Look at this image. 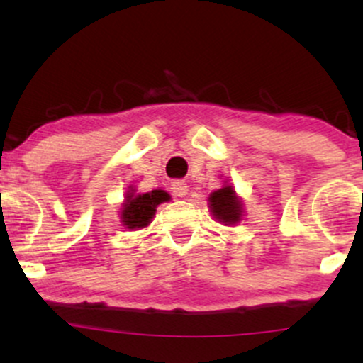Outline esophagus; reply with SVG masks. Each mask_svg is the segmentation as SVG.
Masks as SVG:
<instances>
[{
  "mask_svg": "<svg viewBox=\"0 0 363 363\" xmlns=\"http://www.w3.org/2000/svg\"><path fill=\"white\" fill-rule=\"evenodd\" d=\"M170 189H172V193L179 196V198H184V196L187 194V191H189V186H187L184 181H176L170 184Z\"/></svg>",
  "mask_w": 363,
  "mask_h": 363,
  "instance_id": "34e87169",
  "label": "esophagus"
}]
</instances>
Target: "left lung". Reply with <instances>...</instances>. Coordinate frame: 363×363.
Returning a JSON list of instances; mask_svg holds the SVG:
<instances>
[{
    "label": "left lung",
    "instance_id": "8db88e82",
    "mask_svg": "<svg viewBox=\"0 0 363 363\" xmlns=\"http://www.w3.org/2000/svg\"><path fill=\"white\" fill-rule=\"evenodd\" d=\"M208 201H210L211 215L218 222L235 225L242 220V201L230 184H225L222 189H216L215 193H211Z\"/></svg>",
    "mask_w": 363,
    "mask_h": 363
}]
</instances>
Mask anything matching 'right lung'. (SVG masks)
Wrapping results in <instances>:
<instances>
[{"label":"right lung","instance_id":"right-lung-1","mask_svg":"<svg viewBox=\"0 0 363 363\" xmlns=\"http://www.w3.org/2000/svg\"><path fill=\"white\" fill-rule=\"evenodd\" d=\"M164 201H169V194L162 189L145 194H135V189L128 191L126 199L121 208V222L129 230L147 227L155 215L157 206Z\"/></svg>","mask_w":363,"mask_h":363}]
</instances>
